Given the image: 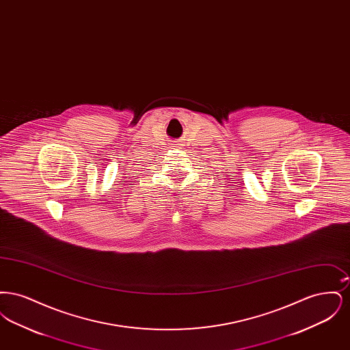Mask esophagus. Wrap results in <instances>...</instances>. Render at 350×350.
I'll return each instance as SVG.
<instances>
[{
  "mask_svg": "<svg viewBox=\"0 0 350 350\" xmlns=\"http://www.w3.org/2000/svg\"><path fill=\"white\" fill-rule=\"evenodd\" d=\"M178 146H181V144H174V147H178Z\"/></svg>",
  "mask_w": 350,
  "mask_h": 350,
  "instance_id": "esophagus-1",
  "label": "esophagus"
}]
</instances>
